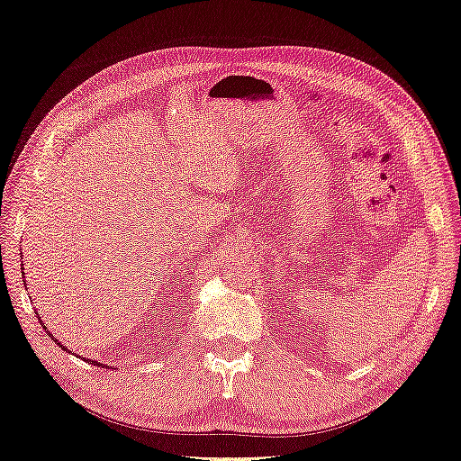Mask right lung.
I'll list each match as a JSON object with an SVG mask.
<instances>
[{
    "label": "right lung",
    "instance_id": "obj_1",
    "mask_svg": "<svg viewBox=\"0 0 461 461\" xmlns=\"http://www.w3.org/2000/svg\"><path fill=\"white\" fill-rule=\"evenodd\" d=\"M23 271H24V269H23ZM53 341H55V343H58V346L61 348V343H59L58 339H55V338H53ZM61 349H68V348H61ZM99 366H105V364H99Z\"/></svg>",
    "mask_w": 461,
    "mask_h": 461
}]
</instances>
